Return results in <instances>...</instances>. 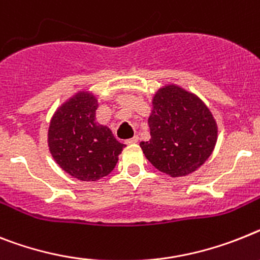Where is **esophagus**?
<instances>
[{
    "label": "esophagus",
    "mask_w": 260,
    "mask_h": 260,
    "mask_svg": "<svg viewBox=\"0 0 260 260\" xmlns=\"http://www.w3.org/2000/svg\"><path fill=\"white\" fill-rule=\"evenodd\" d=\"M137 141H139V137L134 136V137H131V139H128V140H125V144H136Z\"/></svg>",
    "instance_id": "obj_1"
}]
</instances>
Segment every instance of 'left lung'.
<instances>
[{
  "label": "left lung",
  "instance_id": "1",
  "mask_svg": "<svg viewBox=\"0 0 260 260\" xmlns=\"http://www.w3.org/2000/svg\"><path fill=\"white\" fill-rule=\"evenodd\" d=\"M148 124L150 140L141 141V149L156 169L172 177L193 173L214 149V117L196 95L180 87H164L154 95Z\"/></svg>",
  "mask_w": 260,
  "mask_h": 260
}]
</instances>
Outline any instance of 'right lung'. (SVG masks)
<instances>
[{
  "instance_id": "obj_1",
  "label": "right lung",
  "mask_w": 260,
  "mask_h": 260,
  "mask_svg": "<svg viewBox=\"0 0 260 260\" xmlns=\"http://www.w3.org/2000/svg\"><path fill=\"white\" fill-rule=\"evenodd\" d=\"M96 99L80 92L56 111L50 124L49 147L63 171L80 181L106 177L116 167L124 144L95 120Z\"/></svg>"
}]
</instances>
